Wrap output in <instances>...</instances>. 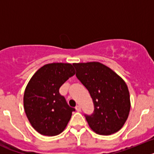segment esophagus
I'll return each mask as SVG.
<instances>
[{"instance_id": "34e87169", "label": "esophagus", "mask_w": 154, "mask_h": 154, "mask_svg": "<svg viewBox=\"0 0 154 154\" xmlns=\"http://www.w3.org/2000/svg\"><path fill=\"white\" fill-rule=\"evenodd\" d=\"M75 109L76 111H78V112H80V111H81V106H80L79 105H77V106H76Z\"/></svg>"}]
</instances>
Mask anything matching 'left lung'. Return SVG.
<instances>
[{
    "instance_id": "8db88e82",
    "label": "left lung",
    "mask_w": 154,
    "mask_h": 154,
    "mask_svg": "<svg viewBox=\"0 0 154 154\" xmlns=\"http://www.w3.org/2000/svg\"><path fill=\"white\" fill-rule=\"evenodd\" d=\"M76 77L89 90L94 112L85 115L89 127L99 135L119 131L129 116L130 98L124 80L106 65L98 62L73 63Z\"/></svg>"
}]
</instances>
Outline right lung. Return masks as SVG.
Listing matches in <instances>:
<instances>
[{"label":"right lung","mask_w":154,"mask_h":154,"mask_svg":"<svg viewBox=\"0 0 154 154\" xmlns=\"http://www.w3.org/2000/svg\"><path fill=\"white\" fill-rule=\"evenodd\" d=\"M75 74L70 63H50L37 71L24 94V108L32 127L42 135L53 137L65 130L75 111L59 93L60 87Z\"/></svg>","instance_id":"obj_1"}]
</instances>
